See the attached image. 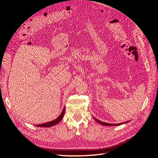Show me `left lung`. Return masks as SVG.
<instances>
[{
    "label": "left lung",
    "instance_id": "8db88e82",
    "mask_svg": "<svg viewBox=\"0 0 158 158\" xmlns=\"http://www.w3.org/2000/svg\"><path fill=\"white\" fill-rule=\"evenodd\" d=\"M94 119L95 121H96L98 123L101 124V125H104V126H118V125H122V124H124V123H128V121H127V122H125V123H118V124H110V123H104V122H102L100 121L99 120H98L97 118H95Z\"/></svg>",
    "mask_w": 158,
    "mask_h": 158
}]
</instances>
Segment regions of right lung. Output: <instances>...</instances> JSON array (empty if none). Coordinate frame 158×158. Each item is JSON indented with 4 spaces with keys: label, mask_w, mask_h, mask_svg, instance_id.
<instances>
[{
    "label": "right lung",
    "mask_w": 158,
    "mask_h": 158,
    "mask_svg": "<svg viewBox=\"0 0 158 158\" xmlns=\"http://www.w3.org/2000/svg\"><path fill=\"white\" fill-rule=\"evenodd\" d=\"M64 112H65V107H64L63 111H62V113H61L60 115L58 117H57L56 119H55V120L51 121L48 122V123L40 124V125H37L35 126L38 127H52L53 125H56V124H58L62 120V119H63Z\"/></svg>",
    "instance_id": "obj_1"
}]
</instances>
